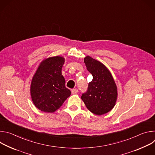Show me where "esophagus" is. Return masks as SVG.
Returning a JSON list of instances; mask_svg holds the SVG:
<instances>
[{"instance_id":"1","label":"esophagus","mask_w":155,"mask_h":155,"mask_svg":"<svg viewBox=\"0 0 155 155\" xmlns=\"http://www.w3.org/2000/svg\"><path fill=\"white\" fill-rule=\"evenodd\" d=\"M72 94H77L78 93V90L77 89V88H75V89H73L72 90Z\"/></svg>"}]
</instances>
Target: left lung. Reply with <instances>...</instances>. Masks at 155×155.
Masks as SVG:
<instances>
[{"mask_svg": "<svg viewBox=\"0 0 155 155\" xmlns=\"http://www.w3.org/2000/svg\"><path fill=\"white\" fill-rule=\"evenodd\" d=\"M84 62L93 78L81 98L90 112L97 115L105 114L115 105L118 95L117 85L112 74L101 62L89 56L84 59Z\"/></svg>", "mask_w": 155, "mask_h": 155, "instance_id": "left-lung-1", "label": "left lung"}]
</instances>
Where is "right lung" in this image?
<instances>
[{
    "label": "right lung",
    "mask_w": 155,
    "mask_h": 155,
    "mask_svg": "<svg viewBox=\"0 0 155 155\" xmlns=\"http://www.w3.org/2000/svg\"><path fill=\"white\" fill-rule=\"evenodd\" d=\"M64 63L62 57L49 58L41 62L33 77L31 84L32 100L42 112H55L71 94L65 87L61 73Z\"/></svg>",
    "instance_id": "add662e5"
}]
</instances>
